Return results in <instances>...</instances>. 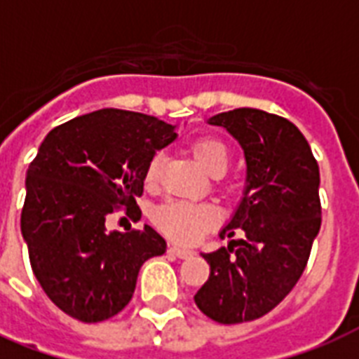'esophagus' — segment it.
Instances as JSON below:
<instances>
[{
    "label": "esophagus",
    "mask_w": 359,
    "mask_h": 359,
    "mask_svg": "<svg viewBox=\"0 0 359 359\" xmlns=\"http://www.w3.org/2000/svg\"><path fill=\"white\" fill-rule=\"evenodd\" d=\"M169 253H173V255L179 257V259H188V257L194 255V251L179 248V245H169Z\"/></svg>",
    "instance_id": "1"
}]
</instances>
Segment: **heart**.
Instances as JSON below:
<instances>
[{
    "label": "heart",
    "instance_id": "1",
    "mask_svg": "<svg viewBox=\"0 0 359 359\" xmlns=\"http://www.w3.org/2000/svg\"><path fill=\"white\" fill-rule=\"evenodd\" d=\"M191 154L196 162L201 165L208 175L219 177L225 173L229 165V151L227 147L212 137H201L191 143ZM162 168V154L158 152L147 163L145 182L154 184ZM154 224L162 233L173 238L175 242L191 244L197 242L216 224V214L207 205H194L184 201H168L160 205L152 214Z\"/></svg>",
    "mask_w": 359,
    "mask_h": 359
}]
</instances>
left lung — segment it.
I'll return each mask as SVG.
<instances>
[{
    "label": "left lung",
    "instance_id": "1",
    "mask_svg": "<svg viewBox=\"0 0 359 359\" xmlns=\"http://www.w3.org/2000/svg\"><path fill=\"white\" fill-rule=\"evenodd\" d=\"M242 147L245 184L219 238L244 240L201 253L210 264L194 296L208 318L238 324L266 315L298 283L320 229L318 163L300 130L279 115L238 108L210 117Z\"/></svg>",
    "mask_w": 359,
    "mask_h": 359
}]
</instances>
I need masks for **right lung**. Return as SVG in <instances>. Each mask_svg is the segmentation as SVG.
Segmentation results:
<instances>
[{
  "label": "right lung",
  "mask_w": 359,
  "mask_h": 359,
  "mask_svg": "<svg viewBox=\"0 0 359 359\" xmlns=\"http://www.w3.org/2000/svg\"><path fill=\"white\" fill-rule=\"evenodd\" d=\"M177 126L151 115L98 109L55 126L25 173L22 236L31 268L55 306L81 323H100L132 300L141 264L165 253V240L106 229L119 205L132 212L156 151Z\"/></svg>",
  "instance_id": "right-lung-1"
}]
</instances>
